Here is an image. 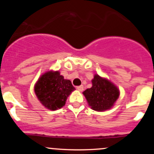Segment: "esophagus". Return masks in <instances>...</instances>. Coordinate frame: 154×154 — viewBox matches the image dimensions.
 <instances>
[{"mask_svg":"<svg viewBox=\"0 0 154 154\" xmlns=\"http://www.w3.org/2000/svg\"><path fill=\"white\" fill-rule=\"evenodd\" d=\"M77 89L79 91H82L83 90H84V87H83V85H79V86H77Z\"/></svg>","mask_w":154,"mask_h":154,"instance_id":"1","label":"esophagus"}]
</instances>
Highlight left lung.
<instances>
[{"mask_svg": "<svg viewBox=\"0 0 154 154\" xmlns=\"http://www.w3.org/2000/svg\"><path fill=\"white\" fill-rule=\"evenodd\" d=\"M93 86L83 92V95L92 109L103 111L110 109L119 96V91L108 79L95 75Z\"/></svg>", "mask_w": 154, "mask_h": 154, "instance_id": "left-lung-1", "label": "left lung"}]
</instances>
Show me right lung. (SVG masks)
Instances as JSON below:
<instances>
[{"label": "right lung", "mask_w": 154, "mask_h": 154, "mask_svg": "<svg viewBox=\"0 0 154 154\" xmlns=\"http://www.w3.org/2000/svg\"><path fill=\"white\" fill-rule=\"evenodd\" d=\"M75 90L71 81L63 78L59 71L45 72L35 85V93L40 103L53 111L63 107Z\"/></svg>", "instance_id": "obj_1"}]
</instances>
